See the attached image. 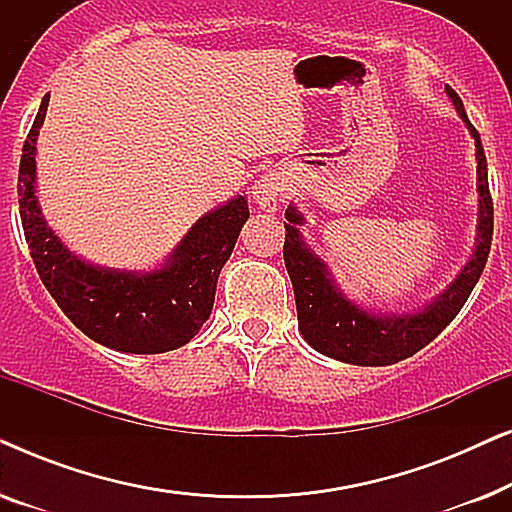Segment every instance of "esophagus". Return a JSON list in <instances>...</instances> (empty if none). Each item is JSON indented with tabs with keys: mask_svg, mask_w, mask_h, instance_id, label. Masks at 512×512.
I'll return each instance as SVG.
<instances>
[{
	"mask_svg": "<svg viewBox=\"0 0 512 512\" xmlns=\"http://www.w3.org/2000/svg\"><path fill=\"white\" fill-rule=\"evenodd\" d=\"M284 193V179L279 174H263L261 179L256 181L254 188H251V195H254L256 205L263 209V212H275L279 207V200H282Z\"/></svg>",
	"mask_w": 512,
	"mask_h": 512,
	"instance_id": "34e87169",
	"label": "esophagus"
}]
</instances>
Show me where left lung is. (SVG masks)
I'll return each mask as SVG.
<instances>
[{
	"label": "left lung",
	"mask_w": 512,
	"mask_h": 512,
	"mask_svg": "<svg viewBox=\"0 0 512 512\" xmlns=\"http://www.w3.org/2000/svg\"><path fill=\"white\" fill-rule=\"evenodd\" d=\"M445 93L475 139L480 198L478 237H475L473 254L450 286L419 310L403 314L370 312L366 307L352 303L338 289L328 265L307 247L303 235H300L305 216L298 212L296 205H289L284 212V263L293 284V296H296L298 328L307 345H312L319 354L331 356V359L342 363H352V366H391V363L408 359L429 345L433 338H438L440 331H445V326H450V321L464 307L475 284H478L482 270H485L494 233L487 158L482 151L478 130L468 121L461 97L450 86H445Z\"/></svg>",
	"instance_id": "1"
}]
</instances>
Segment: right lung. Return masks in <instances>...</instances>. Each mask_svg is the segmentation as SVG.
<instances>
[{
    "label": "right lung",
    "mask_w": 512,
    "mask_h": 512,
    "mask_svg": "<svg viewBox=\"0 0 512 512\" xmlns=\"http://www.w3.org/2000/svg\"><path fill=\"white\" fill-rule=\"evenodd\" d=\"M41 100L20 158V219L34 268L60 310L90 340L125 354H163L195 338L214 307L219 272L233 254L249 205L244 195L207 212L156 270H118L83 261L41 214L37 139Z\"/></svg>",
    "instance_id": "right-lung-1"
}]
</instances>
